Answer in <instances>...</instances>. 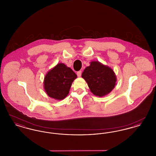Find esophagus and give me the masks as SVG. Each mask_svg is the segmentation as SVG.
Returning <instances> with one entry per match:
<instances>
[{"label":"esophagus","mask_w":156,"mask_h":156,"mask_svg":"<svg viewBox=\"0 0 156 156\" xmlns=\"http://www.w3.org/2000/svg\"><path fill=\"white\" fill-rule=\"evenodd\" d=\"M76 74H77V76H78L80 77V76H81L82 74L81 71H78V72H77V73H76Z\"/></svg>","instance_id":"obj_1"}]
</instances>
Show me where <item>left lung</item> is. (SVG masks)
Returning a JSON list of instances; mask_svg holds the SVG:
<instances>
[{"instance_id":"1","label":"left lung","mask_w":156,"mask_h":156,"mask_svg":"<svg viewBox=\"0 0 156 156\" xmlns=\"http://www.w3.org/2000/svg\"><path fill=\"white\" fill-rule=\"evenodd\" d=\"M82 77L88 83L91 92L98 97H104L115 88L116 77L110 67L98 61L90 62L82 74Z\"/></svg>"}]
</instances>
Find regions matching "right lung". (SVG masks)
Instances as JSON below:
<instances>
[{
  "label": "right lung",
  "instance_id": "add662e5",
  "mask_svg": "<svg viewBox=\"0 0 156 156\" xmlns=\"http://www.w3.org/2000/svg\"><path fill=\"white\" fill-rule=\"evenodd\" d=\"M76 77L70 68L62 63L58 64L45 76V90L49 97L62 100L69 94L72 83Z\"/></svg>",
  "mask_w": 156,
  "mask_h": 156
}]
</instances>
